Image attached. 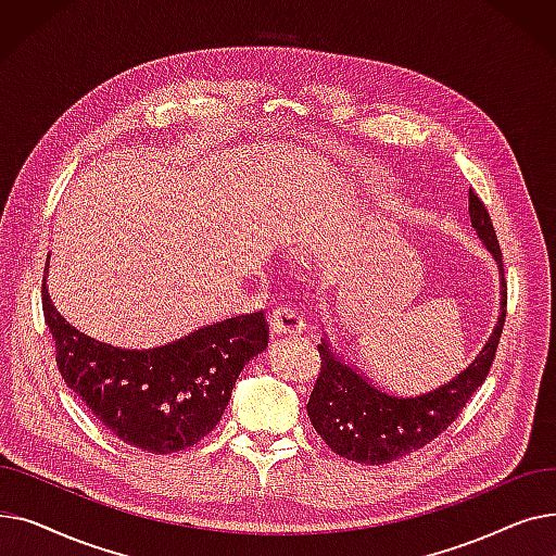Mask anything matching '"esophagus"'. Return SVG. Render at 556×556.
Here are the masks:
<instances>
[{
	"mask_svg": "<svg viewBox=\"0 0 556 556\" xmlns=\"http://www.w3.org/2000/svg\"><path fill=\"white\" fill-rule=\"evenodd\" d=\"M304 317L295 308H277L270 313V329L277 336H300L304 331Z\"/></svg>",
	"mask_w": 556,
	"mask_h": 556,
	"instance_id": "esophagus-1",
	"label": "esophagus"
}]
</instances>
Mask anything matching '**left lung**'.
<instances>
[{"instance_id":"left-lung-1","label":"left lung","mask_w":556,"mask_h":556,"mask_svg":"<svg viewBox=\"0 0 556 556\" xmlns=\"http://www.w3.org/2000/svg\"><path fill=\"white\" fill-rule=\"evenodd\" d=\"M469 216L478 239L501 270L503 300L498 325L469 367L453 376L448 383L415 396H399L378 388L361 369L344 363L323 338V344H317L323 367L306 403V413L319 437L340 457L378 466L424 448L457 419L466 401L484 383L505 325L507 283L495 229L473 191H469Z\"/></svg>"}]
</instances>
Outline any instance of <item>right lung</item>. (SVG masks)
<instances>
[{"label": "right lung", "mask_w": 556, "mask_h": 556, "mask_svg": "<svg viewBox=\"0 0 556 556\" xmlns=\"http://www.w3.org/2000/svg\"><path fill=\"white\" fill-rule=\"evenodd\" d=\"M42 293L55 363L67 388L122 442L157 455L185 451L210 434L239 374L268 346L263 311L153 349L112 346L85 336L58 313L47 277Z\"/></svg>", "instance_id": "obj_1"}]
</instances>
